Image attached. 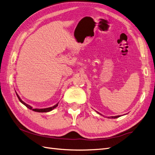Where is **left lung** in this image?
Instances as JSON below:
<instances>
[{"mask_svg": "<svg viewBox=\"0 0 155 155\" xmlns=\"http://www.w3.org/2000/svg\"><path fill=\"white\" fill-rule=\"evenodd\" d=\"M120 116H111L112 118H119Z\"/></svg>", "mask_w": 155, "mask_h": 155, "instance_id": "obj_1", "label": "left lung"}]
</instances>
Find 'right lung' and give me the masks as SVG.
Here are the masks:
<instances>
[{
    "label": "right lung",
    "instance_id": "add662e5",
    "mask_svg": "<svg viewBox=\"0 0 155 155\" xmlns=\"http://www.w3.org/2000/svg\"><path fill=\"white\" fill-rule=\"evenodd\" d=\"M16 94H17V97L18 98V100H19V101L22 103V104H24V105H25L27 108H28V109H31V110H34V111H35V112H49V111L52 110L54 109H55V108L58 105V104L55 105H54V106H53V107H48V108H46V109H33L32 107H31L30 105H28V104H25V103L24 101L21 100V99L20 98V97L18 96V95L17 94V92H16Z\"/></svg>",
    "mask_w": 155,
    "mask_h": 155
}]
</instances>
